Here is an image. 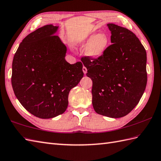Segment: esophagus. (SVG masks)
Instances as JSON below:
<instances>
[{"instance_id": "obj_1", "label": "esophagus", "mask_w": 161, "mask_h": 161, "mask_svg": "<svg viewBox=\"0 0 161 161\" xmlns=\"http://www.w3.org/2000/svg\"><path fill=\"white\" fill-rule=\"evenodd\" d=\"M82 70H83V72H84V74H86V73H87V69H86V67L83 66V68H82Z\"/></svg>"}]
</instances>
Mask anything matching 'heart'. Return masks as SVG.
Returning a JSON list of instances; mask_svg holds the SVG:
<instances>
[{"label":"heart","instance_id":"b5f03b06","mask_svg":"<svg viewBox=\"0 0 161 161\" xmlns=\"http://www.w3.org/2000/svg\"><path fill=\"white\" fill-rule=\"evenodd\" d=\"M110 40L105 33H92L80 42L81 47H86V54L92 58H98L105 53Z\"/></svg>","mask_w":161,"mask_h":161}]
</instances>
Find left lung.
<instances>
[{"label": "left lung", "instance_id": "obj_1", "mask_svg": "<svg viewBox=\"0 0 161 161\" xmlns=\"http://www.w3.org/2000/svg\"><path fill=\"white\" fill-rule=\"evenodd\" d=\"M111 45L98 58L81 57L86 75L92 81V106L97 114L120 118L131 112L147 85V54L129 29L113 23Z\"/></svg>", "mask_w": 161, "mask_h": 161}]
</instances>
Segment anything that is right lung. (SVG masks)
<instances>
[{
	"label": "right lung",
	"instance_id": "add662e5",
	"mask_svg": "<svg viewBox=\"0 0 161 161\" xmlns=\"http://www.w3.org/2000/svg\"><path fill=\"white\" fill-rule=\"evenodd\" d=\"M47 25L22 40L12 62L14 94L26 110L41 119L53 118L68 106L70 90L84 77L83 64L65 60L66 47Z\"/></svg>",
	"mask_w": 161,
	"mask_h": 161
}]
</instances>
